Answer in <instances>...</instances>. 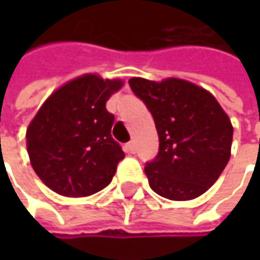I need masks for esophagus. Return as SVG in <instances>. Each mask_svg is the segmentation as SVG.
Returning <instances> with one entry per match:
<instances>
[{
    "label": "esophagus",
    "instance_id": "obj_1",
    "mask_svg": "<svg viewBox=\"0 0 260 260\" xmlns=\"http://www.w3.org/2000/svg\"><path fill=\"white\" fill-rule=\"evenodd\" d=\"M136 150H137V146H136L135 142H130V143L125 145V152H128V153H136Z\"/></svg>",
    "mask_w": 260,
    "mask_h": 260
}]
</instances>
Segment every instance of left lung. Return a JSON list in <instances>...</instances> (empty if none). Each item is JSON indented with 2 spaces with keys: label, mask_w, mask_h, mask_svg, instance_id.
Here are the masks:
<instances>
[{
  "label": "left lung",
  "mask_w": 260,
  "mask_h": 260,
  "mask_svg": "<svg viewBox=\"0 0 260 260\" xmlns=\"http://www.w3.org/2000/svg\"><path fill=\"white\" fill-rule=\"evenodd\" d=\"M128 84L153 115L159 153L146 164L150 188L172 201L203 195L218 179L232 155L233 125L215 96L179 78Z\"/></svg>",
  "instance_id": "8db88e82"
}]
</instances>
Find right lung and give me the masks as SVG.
Returning a JSON list of instances; mask_svg holds the SVG:
<instances>
[{
    "mask_svg": "<svg viewBox=\"0 0 260 260\" xmlns=\"http://www.w3.org/2000/svg\"><path fill=\"white\" fill-rule=\"evenodd\" d=\"M121 79L85 74L47 96L25 132L30 164L56 194L81 198L111 182L124 157L111 137L114 115L105 108Z\"/></svg>",
    "mask_w": 260,
    "mask_h": 260,
    "instance_id": "obj_1",
    "label": "right lung"
}]
</instances>
